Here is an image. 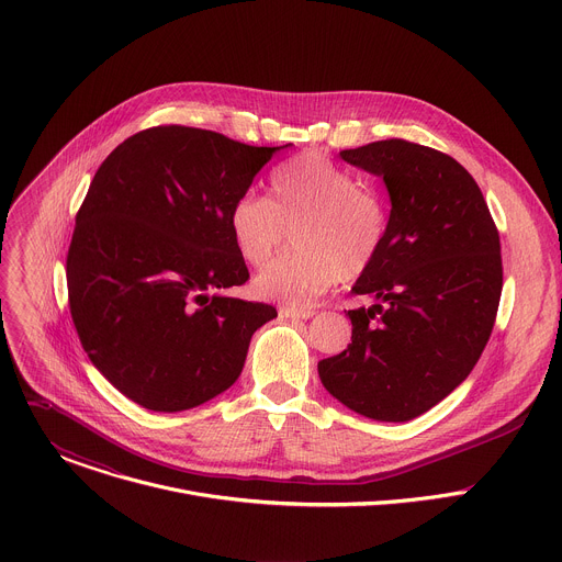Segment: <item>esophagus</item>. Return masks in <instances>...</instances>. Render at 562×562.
<instances>
[{
	"instance_id": "34e87169",
	"label": "esophagus",
	"mask_w": 562,
	"mask_h": 562,
	"mask_svg": "<svg viewBox=\"0 0 562 562\" xmlns=\"http://www.w3.org/2000/svg\"><path fill=\"white\" fill-rule=\"evenodd\" d=\"M280 317H291V319H306V317H311L313 315V311L311 308H289V306H280Z\"/></svg>"
}]
</instances>
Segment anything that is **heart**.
<instances>
[{"mask_svg":"<svg viewBox=\"0 0 562 562\" xmlns=\"http://www.w3.org/2000/svg\"><path fill=\"white\" fill-rule=\"evenodd\" d=\"M231 243L251 267L280 249L295 228L297 254L273 260L256 276V291L289 308H306L338 278L358 280L384 251L389 202L375 184L323 153L295 155L269 176V195L245 193L228 209Z\"/></svg>","mask_w":562,"mask_h":562,"instance_id":"obj_1","label":"heart"}]
</instances>
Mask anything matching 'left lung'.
Wrapping results in <instances>:
<instances>
[{"instance_id": "1", "label": "left lung", "mask_w": 562, "mask_h": 562, "mask_svg": "<svg viewBox=\"0 0 562 562\" xmlns=\"http://www.w3.org/2000/svg\"><path fill=\"white\" fill-rule=\"evenodd\" d=\"M380 176L389 237L353 293L351 345L317 362L325 389L360 416L405 423L438 405L487 347L501 291V235L483 191L447 153L407 139L340 150Z\"/></svg>"}]
</instances>
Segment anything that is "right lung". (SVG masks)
Returning <instances> with one entry per match:
<instances>
[{
  "mask_svg": "<svg viewBox=\"0 0 562 562\" xmlns=\"http://www.w3.org/2000/svg\"><path fill=\"white\" fill-rule=\"evenodd\" d=\"M280 148L165 124L98 169L66 256L68 306L91 362L144 409L184 412L226 391L278 315L220 291L249 280L228 209Z\"/></svg>",
  "mask_w": 562,
  "mask_h": 562,
  "instance_id": "obj_1",
  "label": "right lung"
}]
</instances>
